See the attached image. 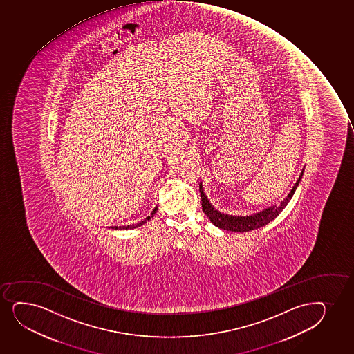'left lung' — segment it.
Listing matches in <instances>:
<instances>
[{
	"instance_id": "obj_1",
	"label": "left lung",
	"mask_w": 354,
	"mask_h": 354,
	"mask_svg": "<svg viewBox=\"0 0 354 354\" xmlns=\"http://www.w3.org/2000/svg\"><path fill=\"white\" fill-rule=\"evenodd\" d=\"M304 171H305V169H302L297 183L294 184L292 190L289 192L288 195L283 198V201H281L280 204L266 207L262 212L248 216L227 215V214H223L220 210H217L212 205V202L209 201L207 196L205 195L203 185L201 182L199 183V192H201V198H202V209H203L204 214L207 216L210 222L216 227H220V229L227 230V232H239L255 230V229H259V227L268 224L269 222H272L274 218H277L279 214L285 209L286 205L288 204L289 201L292 199V195H294V192L297 190V185L300 183L301 178L304 176Z\"/></svg>"
}]
</instances>
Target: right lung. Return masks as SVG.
Returning <instances> with one entry per match:
<instances>
[{"label": "right lung", "mask_w": 354, "mask_h": 354, "mask_svg": "<svg viewBox=\"0 0 354 354\" xmlns=\"http://www.w3.org/2000/svg\"><path fill=\"white\" fill-rule=\"evenodd\" d=\"M157 210H158V205H156L155 209H153L152 212H151V216H147L145 220L140 221V222H138L137 224H130V225H120V227L115 225V227H110L111 229H115V230H122V229H134V227H142V225H144V224L147 223V221H150L151 218L153 217V215H155Z\"/></svg>", "instance_id": "add662e5"}]
</instances>
